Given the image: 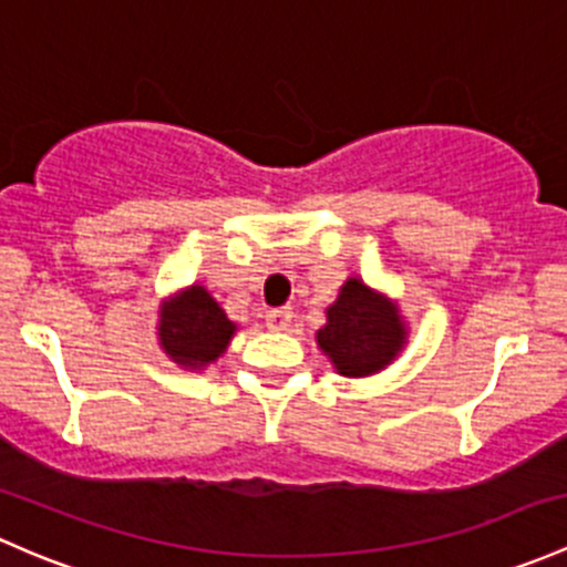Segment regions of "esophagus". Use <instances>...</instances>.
<instances>
[{
  "label": "esophagus",
  "instance_id": "1",
  "mask_svg": "<svg viewBox=\"0 0 567 567\" xmlns=\"http://www.w3.org/2000/svg\"><path fill=\"white\" fill-rule=\"evenodd\" d=\"M290 320H293L290 307H277V309H268L266 312V326L271 331H288Z\"/></svg>",
  "mask_w": 567,
  "mask_h": 567
}]
</instances>
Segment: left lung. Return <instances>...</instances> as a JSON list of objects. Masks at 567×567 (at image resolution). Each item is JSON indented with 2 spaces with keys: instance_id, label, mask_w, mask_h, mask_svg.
Wrapping results in <instances>:
<instances>
[{
  "instance_id": "obj_1",
  "label": "left lung",
  "mask_w": 567,
  "mask_h": 567,
  "mask_svg": "<svg viewBox=\"0 0 567 567\" xmlns=\"http://www.w3.org/2000/svg\"><path fill=\"white\" fill-rule=\"evenodd\" d=\"M326 315L329 323L318 331V344L344 378L378 372L402 350L404 326L396 307L361 279H348Z\"/></svg>"
}]
</instances>
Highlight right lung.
<instances>
[{"mask_svg": "<svg viewBox=\"0 0 567 567\" xmlns=\"http://www.w3.org/2000/svg\"><path fill=\"white\" fill-rule=\"evenodd\" d=\"M236 326L200 285L184 290L159 315V342L176 363L189 369L217 361L228 348Z\"/></svg>", "mask_w": 567, "mask_h": 567, "instance_id": "add662e5", "label": "right lung"}]
</instances>
